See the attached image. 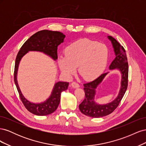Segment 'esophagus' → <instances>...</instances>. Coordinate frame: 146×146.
Returning a JSON list of instances; mask_svg holds the SVG:
<instances>
[{
    "label": "esophagus",
    "mask_w": 146,
    "mask_h": 146,
    "mask_svg": "<svg viewBox=\"0 0 146 146\" xmlns=\"http://www.w3.org/2000/svg\"><path fill=\"white\" fill-rule=\"evenodd\" d=\"M71 86H72V87H73L74 88H78L80 87V85H79L76 82H72V83H71Z\"/></svg>",
    "instance_id": "1"
}]
</instances>
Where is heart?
I'll return each instance as SVG.
<instances>
[{
	"mask_svg": "<svg viewBox=\"0 0 146 146\" xmlns=\"http://www.w3.org/2000/svg\"><path fill=\"white\" fill-rule=\"evenodd\" d=\"M108 50L104 44L81 39L66 47L64 56L58 57L59 68L65 76L78 72L86 80H94L104 72L107 66Z\"/></svg>",
	"mask_w": 146,
	"mask_h": 146,
	"instance_id": "heart-1",
	"label": "heart"
}]
</instances>
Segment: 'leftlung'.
I'll list each match as a JSON object with an SVG mask.
<instances>
[{
	"mask_svg": "<svg viewBox=\"0 0 146 146\" xmlns=\"http://www.w3.org/2000/svg\"><path fill=\"white\" fill-rule=\"evenodd\" d=\"M107 38L111 41L115 55V58L110 64L109 69L117 70L120 72L121 76V87L117 97L111 102L99 104L95 100L96 90L110 72L101 74L93 81L83 84L85 98L79 105V109L83 114L91 117H101L111 113L117 107L127 88L129 65L127 63L125 50L116 41V39L111 36H107Z\"/></svg>",
	"mask_w": 146,
	"mask_h": 146,
	"instance_id": "left-lung-1",
	"label": "left lung"
}]
</instances>
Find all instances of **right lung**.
Listing matches in <instances>:
<instances>
[{
  "instance_id": "1",
  "label": "right lung",
  "mask_w": 146,
  "mask_h": 146,
  "mask_svg": "<svg viewBox=\"0 0 146 146\" xmlns=\"http://www.w3.org/2000/svg\"><path fill=\"white\" fill-rule=\"evenodd\" d=\"M66 36L61 32L56 31L43 30L39 31L29 38L21 47L17 55L14 73V80L21 101L28 111L37 116H46L54 113L58 108L61 94L68 89L69 83L57 82L55 83L50 96L41 103H33L30 102L22 94L17 76L19 65L23 56L29 52H39L48 56L54 61L58 58L57 48L61 43L64 42Z\"/></svg>"
}]
</instances>
